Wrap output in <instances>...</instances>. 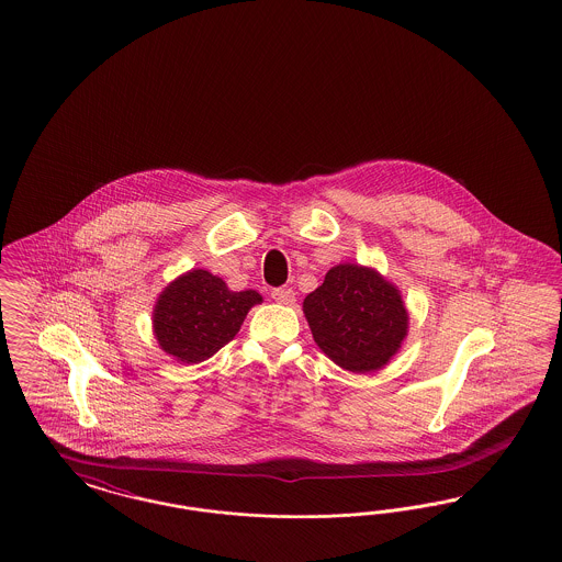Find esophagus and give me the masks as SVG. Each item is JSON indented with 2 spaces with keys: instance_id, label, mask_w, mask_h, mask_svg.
<instances>
[{
  "instance_id": "obj_1",
  "label": "esophagus",
  "mask_w": 562,
  "mask_h": 562,
  "mask_svg": "<svg viewBox=\"0 0 562 562\" xmlns=\"http://www.w3.org/2000/svg\"><path fill=\"white\" fill-rule=\"evenodd\" d=\"M271 299L273 301H278V303H282V305H292L294 303V291L292 289H273L271 291Z\"/></svg>"
}]
</instances>
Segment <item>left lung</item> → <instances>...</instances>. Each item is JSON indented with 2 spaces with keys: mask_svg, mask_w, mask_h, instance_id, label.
Here are the masks:
<instances>
[{
  "mask_svg": "<svg viewBox=\"0 0 562 562\" xmlns=\"http://www.w3.org/2000/svg\"><path fill=\"white\" fill-rule=\"evenodd\" d=\"M317 347L345 370L374 372L395 356L407 335L397 289L376 271L342 263L303 301Z\"/></svg>",
  "mask_w": 562,
  "mask_h": 562,
  "instance_id": "1",
  "label": "left lung"
}]
</instances>
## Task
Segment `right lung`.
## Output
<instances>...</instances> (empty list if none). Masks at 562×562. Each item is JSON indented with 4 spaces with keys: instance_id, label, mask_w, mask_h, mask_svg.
<instances>
[{
    "instance_id": "1",
    "label": "right lung",
    "mask_w": 562,
    "mask_h": 562,
    "mask_svg": "<svg viewBox=\"0 0 562 562\" xmlns=\"http://www.w3.org/2000/svg\"><path fill=\"white\" fill-rule=\"evenodd\" d=\"M257 303H261L259 292L227 291L222 278L204 270L188 271L158 296V345L180 361L206 360L236 337Z\"/></svg>"
}]
</instances>
